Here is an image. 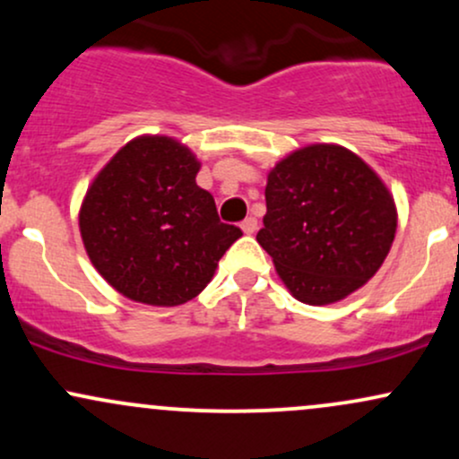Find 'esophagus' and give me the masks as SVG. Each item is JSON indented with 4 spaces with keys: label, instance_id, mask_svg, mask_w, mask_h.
Here are the masks:
<instances>
[{
    "label": "esophagus",
    "instance_id": "esophagus-1",
    "mask_svg": "<svg viewBox=\"0 0 459 459\" xmlns=\"http://www.w3.org/2000/svg\"><path fill=\"white\" fill-rule=\"evenodd\" d=\"M256 229H259V222H256V218H246L244 222H241V230H244L246 235L256 233Z\"/></svg>",
    "mask_w": 459,
    "mask_h": 459
}]
</instances>
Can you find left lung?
<instances>
[{"mask_svg":"<svg viewBox=\"0 0 459 459\" xmlns=\"http://www.w3.org/2000/svg\"><path fill=\"white\" fill-rule=\"evenodd\" d=\"M267 213L256 233L291 296L334 304L380 270L397 230L393 194L339 144L293 151L267 175Z\"/></svg>","mask_w":459,"mask_h":459,"instance_id":"obj_1","label":"left lung"}]
</instances>
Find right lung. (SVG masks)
Here are the masks:
<instances>
[{
    "mask_svg": "<svg viewBox=\"0 0 459 459\" xmlns=\"http://www.w3.org/2000/svg\"><path fill=\"white\" fill-rule=\"evenodd\" d=\"M200 161L168 135H140L94 177L79 209L92 265L118 293L151 307H178L213 278L241 237L220 222L215 200L196 186Z\"/></svg>",
    "mask_w": 459,
    "mask_h": 459,
    "instance_id": "add662e5",
    "label": "right lung"
}]
</instances>
